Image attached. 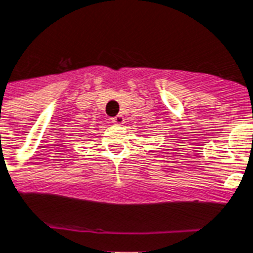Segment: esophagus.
<instances>
[{
    "instance_id": "obj_1",
    "label": "esophagus",
    "mask_w": 253,
    "mask_h": 253,
    "mask_svg": "<svg viewBox=\"0 0 253 253\" xmlns=\"http://www.w3.org/2000/svg\"><path fill=\"white\" fill-rule=\"evenodd\" d=\"M111 122L114 123L115 125H123L125 123V119L122 115H118V116H115V118L111 119Z\"/></svg>"
}]
</instances>
